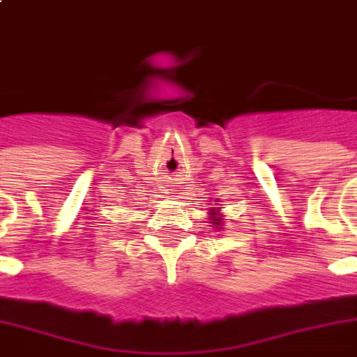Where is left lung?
Listing matches in <instances>:
<instances>
[{
	"label": "left lung",
	"mask_w": 357,
	"mask_h": 357,
	"mask_svg": "<svg viewBox=\"0 0 357 357\" xmlns=\"http://www.w3.org/2000/svg\"><path fill=\"white\" fill-rule=\"evenodd\" d=\"M220 211H222V207H209V209H207V215H209V224H211V228L218 229V231H222L224 222H226V218H224V215Z\"/></svg>",
	"instance_id": "1"
}]
</instances>
